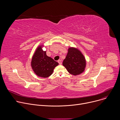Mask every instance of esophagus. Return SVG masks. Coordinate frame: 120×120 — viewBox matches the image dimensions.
Listing matches in <instances>:
<instances>
[{"label":"esophagus","instance_id":"esophagus-1","mask_svg":"<svg viewBox=\"0 0 120 120\" xmlns=\"http://www.w3.org/2000/svg\"><path fill=\"white\" fill-rule=\"evenodd\" d=\"M58 63H59V64H62V61H61V60H58Z\"/></svg>","mask_w":120,"mask_h":120}]
</instances>
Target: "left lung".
<instances>
[{"mask_svg":"<svg viewBox=\"0 0 120 120\" xmlns=\"http://www.w3.org/2000/svg\"><path fill=\"white\" fill-rule=\"evenodd\" d=\"M63 65L70 74L74 75L82 73L86 66V60L78 49L74 47L68 48V53L64 60Z\"/></svg>","mask_w":120,"mask_h":120,"instance_id":"obj_1","label":"left lung"}]
</instances>
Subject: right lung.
I'll return each mask as SVG.
<instances>
[{
	"label": "right lung",
	"mask_w": 120,
	"mask_h": 120,
	"mask_svg": "<svg viewBox=\"0 0 120 120\" xmlns=\"http://www.w3.org/2000/svg\"><path fill=\"white\" fill-rule=\"evenodd\" d=\"M43 45L39 46L34 53L32 61V69L39 77L46 78L53 74L54 68L58 63L51 57L47 56L46 51L42 49Z\"/></svg>",
	"instance_id": "add662e5"
}]
</instances>
